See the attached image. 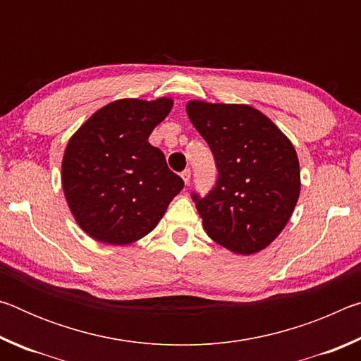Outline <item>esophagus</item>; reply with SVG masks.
<instances>
[{
	"label": "esophagus",
	"mask_w": 361,
	"mask_h": 361,
	"mask_svg": "<svg viewBox=\"0 0 361 361\" xmlns=\"http://www.w3.org/2000/svg\"><path fill=\"white\" fill-rule=\"evenodd\" d=\"M181 178L185 181V185H189V180H191V170L186 169L185 172H181Z\"/></svg>",
	"instance_id": "obj_1"
}]
</instances>
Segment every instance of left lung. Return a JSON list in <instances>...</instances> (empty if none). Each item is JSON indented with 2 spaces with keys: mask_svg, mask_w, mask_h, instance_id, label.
Returning <instances> with one entry per match:
<instances>
[{
  "mask_svg": "<svg viewBox=\"0 0 361 361\" xmlns=\"http://www.w3.org/2000/svg\"><path fill=\"white\" fill-rule=\"evenodd\" d=\"M186 114L218 169L213 191L204 199L192 194L207 235L235 255L261 252L283 231L299 199L295 146L250 105L189 100Z\"/></svg>",
  "mask_w": 361,
  "mask_h": 361,
  "instance_id": "left-lung-1",
  "label": "left lung"
}]
</instances>
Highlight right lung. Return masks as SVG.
<instances>
[{
    "label": "right lung",
    "instance_id": "1",
    "mask_svg": "<svg viewBox=\"0 0 361 361\" xmlns=\"http://www.w3.org/2000/svg\"><path fill=\"white\" fill-rule=\"evenodd\" d=\"M173 99L108 103L73 133L62 159V188L73 218L106 245H129L156 228L185 183L148 138Z\"/></svg>",
    "mask_w": 361,
    "mask_h": 361
}]
</instances>
